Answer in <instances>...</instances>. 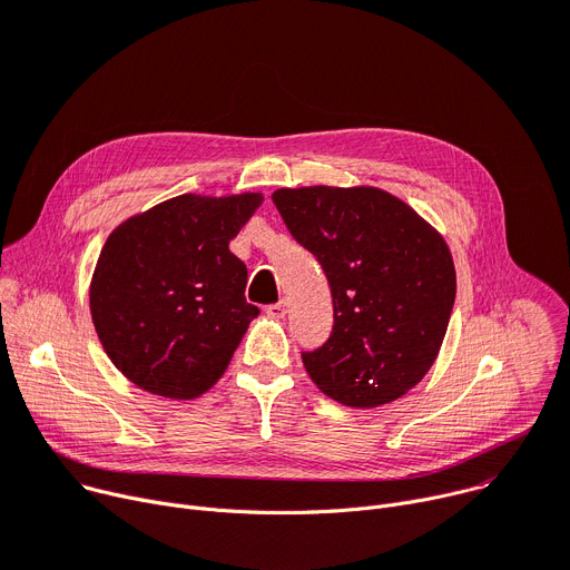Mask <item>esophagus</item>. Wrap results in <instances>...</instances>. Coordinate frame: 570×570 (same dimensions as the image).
<instances>
[{
    "mask_svg": "<svg viewBox=\"0 0 570 570\" xmlns=\"http://www.w3.org/2000/svg\"><path fill=\"white\" fill-rule=\"evenodd\" d=\"M265 314H268L271 318H284L286 316V302L279 299V302H275V305H268V307H265Z\"/></svg>",
    "mask_w": 570,
    "mask_h": 570,
    "instance_id": "obj_1",
    "label": "esophagus"
}]
</instances>
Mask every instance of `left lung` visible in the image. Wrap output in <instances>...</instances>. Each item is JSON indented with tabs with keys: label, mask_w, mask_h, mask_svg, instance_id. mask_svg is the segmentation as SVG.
<instances>
[{
	"label": "left lung",
	"mask_w": 570,
	"mask_h": 570,
	"mask_svg": "<svg viewBox=\"0 0 570 570\" xmlns=\"http://www.w3.org/2000/svg\"><path fill=\"white\" fill-rule=\"evenodd\" d=\"M273 202L332 291L325 344L302 353L312 381L351 407L396 401L433 366L456 297L444 238L385 189L282 187Z\"/></svg>",
	"instance_id": "obj_1"
}]
</instances>
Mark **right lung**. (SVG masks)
<instances>
[{
	"instance_id": "right-lung-1",
	"label": "right lung",
	"mask_w": 570,
	"mask_h": 570,
	"mask_svg": "<svg viewBox=\"0 0 570 570\" xmlns=\"http://www.w3.org/2000/svg\"><path fill=\"white\" fill-rule=\"evenodd\" d=\"M261 193L180 195L128 217L105 240L89 288L100 344L130 383L174 401L208 392L258 307L229 243Z\"/></svg>"
}]
</instances>
